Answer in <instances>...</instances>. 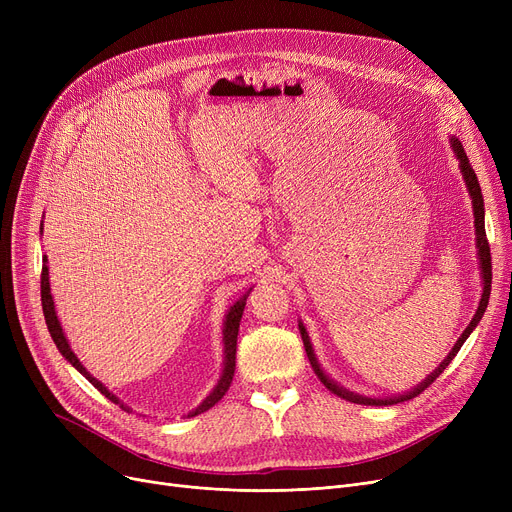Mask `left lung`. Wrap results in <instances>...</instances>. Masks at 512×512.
<instances>
[{
    "label": "left lung",
    "mask_w": 512,
    "mask_h": 512,
    "mask_svg": "<svg viewBox=\"0 0 512 512\" xmlns=\"http://www.w3.org/2000/svg\"><path fill=\"white\" fill-rule=\"evenodd\" d=\"M450 145L454 149V155L456 159H459V168L463 172V178H465V184L469 188V195H471V203H473V215H475V236H477V257H479V267H481V280H483V292H481V301H479V307L471 319V324L465 328V332L461 334V338L456 340L454 348L448 353V357L440 363V367L432 373L427 375V378L417 386L413 388L411 392L407 394H400V396H392V398H367V396H361V394H355V392H348L344 390L342 386H338L334 380H330L328 375L324 373V369L319 367L317 359H315V353H313V346H311V340H309V334L305 330L303 324H299V330H301V338H303V344H305V351H307V357H309V363L315 371L317 378L321 380V384H324L332 394L344 398V400H351V402H357V405H375V407H386V405H396V402H405V400H411L415 396H419L429 384H434V380L438 378V375L450 365V361L456 357V353L461 351V346L465 344V340L469 338V334L475 330V326L481 321L483 313H486L488 309V303H490V292H492V255H490V242L486 238V222H483V197H481V188H479V182H477V176L469 164V157L461 145L459 139H450Z\"/></svg>",
    "instance_id": "left-lung-1"
}]
</instances>
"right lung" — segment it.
<instances>
[{"label":"right lung","mask_w":512,"mask_h":512,"mask_svg":"<svg viewBox=\"0 0 512 512\" xmlns=\"http://www.w3.org/2000/svg\"><path fill=\"white\" fill-rule=\"evenodd\" d=\"M43 226V224H41ZM43 230V228H41ZM43 270H41V305H43V315H45V324H47V330H49V334H51V338H53V342H56V346H58V351L62 353V357H66L68 359V363L72 365V367H76L80 373L85 375V378L101 392V394H105V398H110L112 402H116V405H120L124 411H128V407H124L122 402L107 390L99 380H95L93 375L83 367V363L78 361V357L72 353V348H70V344H68V340H66V336H64V332H62V326H60V321H58V315H56V307H53V299H51V288H49V267H47V257H43ZM247 297H249V292L245 294V297H242L240 301H236L232 307H230V311H228V315H226V321H224V369H222V378H220V382H218V386L213 388V392L201 402V405L193 411V413H188V417H195V415H199V413H205L207 409H211L215 402H218L226 392H228V388H230V384H232V378H234V369H236V336H238V328H240V317H242V311H245V305H247Z\"/></svg>","instance_id":"obj_1"}]
</instances>
